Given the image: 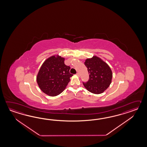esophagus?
I'll list each match as a JSON object with an SVG mask.
<instances>
[{"mask_svg":"<svg viewBox=\"0 0 147 147\" xmlns=\"http://www.w3.org/2000/svg\"><path fill=\"white\" fill-rule=\"evenodd\" d=\"M76 75H77L78 77H80V74H79V73H77V74H76Z\"/></svg>","mask_w":147,"mask_h":147,"instance_id":"34e87169","label":"esophagus"}]
</instances>
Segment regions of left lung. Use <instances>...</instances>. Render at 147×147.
Masks as SVG:
<instances>
[{"mask_svg":"<svg viewBox=\"0 0 147 147\" xmlns=\"http://www.w3.org/2000/svg\"><path fill=\"white\" fill-rule=\"evenodd\" d=\"M89 74L87 82H83L86 89L94 94L103 93L111 83L113 72L109 65L96 56L85 60Z\"/></svg>","mask_w":147,"mask_h":147,"instance_id":"obj_1","label":"left lung"}]
</instances>
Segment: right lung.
<instances>
[{"mask_svg": "<svg viewBox=\"0 0 147 147\" xmlns=\"http://www.w3.org/2000/svg\"><path fill=\"white\" fill-rule=\"evenodd\" d=\"M65 58L53 55L46 60L41 66L37 82L41 90L51 97L61 94L65 90L73 75L70 67L65 64Z\"/></svg>", "mask_w": 147, "mask_h": 147, "instance_id": "1", "label": "right lung"}]
</instances>
